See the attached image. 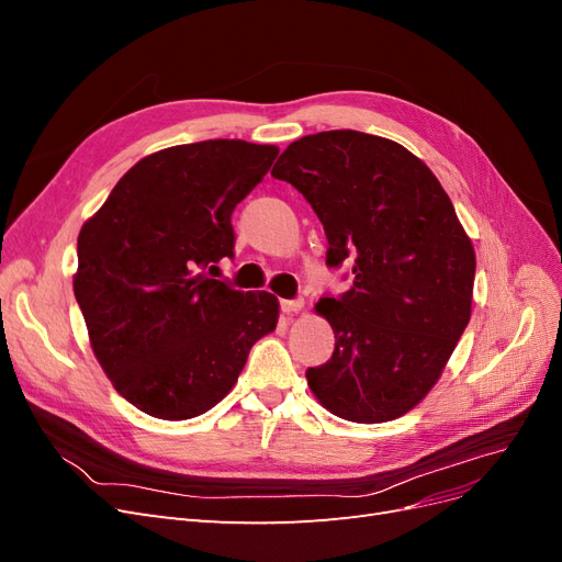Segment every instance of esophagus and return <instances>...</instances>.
<instances>
[{
	"instance_id": "esophagus-1",
	"label": "esophagus",
	"mask_w": 562,
	"mask_h": 562,
	"mask_svg": "<svg viewBox=\"0 0 562 562\" xmlns=\"http://www.w3.org/2000/svg\"><path fill=\"white\" fill-rule=\"evenodd\" d=\"M281 310L285 314H300L304 310V302L302 300H281Z\"/></svg>"
}]
</instances>
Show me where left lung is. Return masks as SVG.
<instances>
[{
	"label": "left lung",
	"mask_w": 562,
	"mask_h": 562,
	"mask_svg": "<svg viewBox=\"0 0 562 562\" xmlns=\"http://www.w3.org/2000/svg\"><path fill=\"white\" fill-rule=\"evenodd\" d=\"M312 203L326 262L353 260V285L323 297L335 351L307 370L328 413L380 424L411 413L443 375L471 318L475 252L431 168L403 145L323 131L285 147L274 171Z\"/></svg>",
	"instance_id": "1"
}]
</instances>
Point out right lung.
<instances>
[{
    "mask_svg": "<svg viewBox=\"0 0 562 562\" xmlns=\"http://www.w3.org/2000/svg\"><path fill=\"white\" fill-rule=\"evenodd\" d=\"M277 155L246 140L159 149L83 223L75 297L100 368L138 411L171 422L211 411L277 328L274 295L205 271L234 255L232 211Z\"/></svg>",
    "mask_w": 562,
    "mask_h": 562,
    "instance_id": "add662e5",
    "label": "right lung"
}]
</instances>
